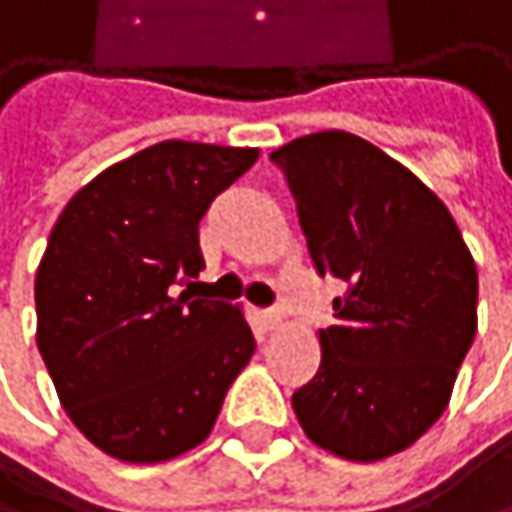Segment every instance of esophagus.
<instances>
[{"label":"esophagus","mask_w":512,"mask_h":512,"mask_svg":"<svg viewBox=\"0 0 512 512\" xmlns=\"http://www.w3.org/2000/svg\"><path fill=\"white\" fill-rule=\"evenodd\" d=\"M261 321H264V327H267V330H279V327L285 324V312H282L279 306L264 309V312H261Z\"/></svg>","instance_id":"obj_1"}]
</instances>
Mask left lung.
<instances>
[{
    "mask_svg": "<svg viewBox=\"0 0 512 512\" xmlns=\"http://www.w3.org/2000/svg\"><path fill=\"white\" fill-rule=\"evenodd\" d=\"M270 158L315 270L348 288L318 333V375L291 399L297 420L339 459L402 453L444 414L477 336L471 251L438 194L357 134H306Z\"/></svg>",
    "mask_w": 512,
    "mask_h": 512,
    "instance_id": "8db88e82",
    "label": "left lung"
}]
</instances>
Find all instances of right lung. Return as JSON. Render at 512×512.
<instances>
[{"label":"right lung","instance_id":"right-lung-1","mask_svg":"<svg viewBox=\"0 0 512 512\" xmlns=\"http://www.w3.org/2000/svg\"><path fill=\"white\" fill-rule=\"evenodd\" d=\"M258 149L164 140L107 167L56 218L35 276L38 351L107 456L167 462L212 432L254 354L239 306L194 300L197 224Z\"/></svg>","mask_w":512,"mask_h":512}]
</instances>
